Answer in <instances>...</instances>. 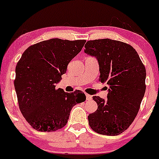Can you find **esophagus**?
Instances as JSON below:
<instances>
[{"mask_svg": "<svg viewBox=\"0 0 159 159\" xmlns=\"http://www.w3.org/2000/svg\"><path fill=\"white\" fill-rule=\"evenodd\" d=\"M86 99H87V101H90V100L92 99V96H90V95L89 94H86Z\"/></svg>", "mask_w": 159, "mask_h": 159, "instance_id": "esophagus-1", "label": "esophagus"}]
</instances>
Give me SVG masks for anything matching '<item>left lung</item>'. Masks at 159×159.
Instances as JSON below:
<instances>
[{"label":"left lung","instance_id":"left-lung-1","mask_svg":"<svg viewBox=\"0 0 159 159\" xmlns=\"http://www.w3.org/2000/svg\"><path fill=\"white\" fill-rule=\"evenodd\" d=\"M84 48V53L97 59L98 81L109 86L107 99L93 96L98 108L89 114V125L100 134L117 135L138 114L146 90V69L134 48L120 41L90 40Z\"/></svg>","mask_w":159,"mask_h":159}]
</instances>
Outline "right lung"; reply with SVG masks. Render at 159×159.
Returning <instances> with one entry per match:
<instances>
[{"instance_id": "right-lung-1", "label": "right lung", "mask_w": 159, "mask_h": 159, "mask_svg": "<svg viewBox=\"0 0 159 159\" xmlns=\"http://www.w3.org/2000/svg\"><path fill=\"white\" fill-rule=\"evenodd\" d=\"M85 43L84 39L45 40L27 48L18 62L14 86L19 108L36 130L54 132L65 126L73 106L86 100L80 90L65 93L55 88Z\"/></svg>"}]
</instances>
